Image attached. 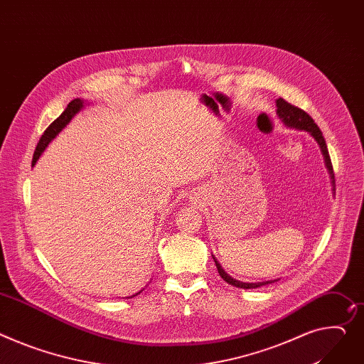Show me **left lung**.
<instances>
[{"label": "left lung", "mask_w": 364, "mask_h": 364, "mask_svg": "<svg viewBox=\"0 0 364 364\" xmlns=\"http://www.w3.org/2000/svg\"><path fill=\"white\" fill-rule=\"evenodd\" d=\"M277 114L278 117L282 118L284 121V124L287 127H293V128H297V129H304L309 132L311 135H314V138L318 141L322 153H323V157H325V161H326V167L329 173L332 175V179H333V169H332V163H331V157H329V153H328V149H326V143H325V138L322 136V132L319 129V127L315 124V121L306 114V112L289 102H286L284 99H277ZM333 182V181H332ZM215 267L218 269V274L220 277L225 279L226 283L235 286V287H239V289H257V287H261V286H265V284H271L274 282H262V283H242V282H237V279L232 278L230 275H228L225 272V269H223L220 267V264L215 261ZM277 282V279H275Z\"/></svg>", "instance_id": "obj_1"}]
</instances>
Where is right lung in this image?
Segmentation results:
<instances>
[{"label": "right lung", "instance_id": "right-lung-1", "mask_svg": "<svg viewBox=\"0 0 364 364\" xmlns=\"http://www.w3.org/2000/svg\"><path fill=\"white\" fill-rule=\"evenodd\" d=\"M81 107H82V100H80V99L71 100V102L67 105V107H65V110L63 112V114L45 129L43 135H42L41 139H39L38 147H36V150H35L32 164H35V163L38 161V159H39V156L42 154V151H43V150L48 147V144L50 143V139H53L55 136L58 135V132L63 131V128L71 121V118L77 114V112H78ZM136 294H138V293H136ZM136 294H134V296H136Z\"/></svg>", "mask_w": 364, "mask_h": 364}]
</instances>
